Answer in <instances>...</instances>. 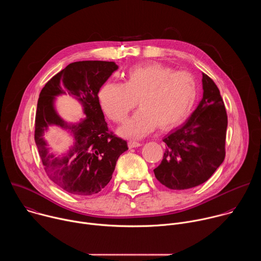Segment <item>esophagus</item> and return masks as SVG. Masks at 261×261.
<instances>
[{"label": "esophagus", "instance_id": "esophagus-1", "mask_svg": "<svg viewBox=\"0 0 261 261\" xmlns=\"http://www.w3.org/2000/svg\"><path fill=\"white\" fill-rule=\"evenodd\" d=\"M141 143L140 142H137V141H133V140H129L128 141V146L130 148H133V147H137V146H140Z\"/></svg>", "mask_w": 261, "mask_h": 261}]
</instances>
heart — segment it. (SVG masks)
Masks as SVG:
<instances>
[{
	"instance_id": "b5f03b06",
	"label": "heart",
	"mask_w": 261,
	"mask_h": 261,
	"mask_svg": "<svg viewBox=\"0 0 261 261\" xmlns=\"http://www.w3.org/2000/svg\"><path fill=\"white\" fill-rule=\"evenodd\" d=\"M197 98V84L187 72H174L160 65L147 64L131 68L124 84L105 83L99 100L106 115L115 123L126 121L136 106L140 109L120 129L126 137L140 138L160 129H170L189 116Z\"/></svg>"
}]
</instances>
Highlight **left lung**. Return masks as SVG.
<instances>
[{
	"mask_svg": "<svg viewBox=\"0 0 261 261\" xmlns=\"http://www.w3.org/2000/svg\"><path fill=\"white\" fill-rule=\"evenodd\" d=\"M203 96L193 114L164 138L166 150L156 178L172 190L206 181L225 158L227 114L216 84L202 73Z\"/></svg>",
	"mask_w": 261,
	"mask_h": 261,
	"instance_id": "1",
	"label": "left lung"
}]
</instances>
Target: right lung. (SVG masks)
Listing matches in <instances>:
<instances>
[{"instance_id":"add662e5","label":"right lung","mask_w":261,"mask_h":261,"mask_svg":"<svg viewBox=\"0 0 261 261\" xmlns=\"http://www.w3.org/2000/svg\"><path fill=\"white\" fill-rule=\"evenodd\" d=\"M115 62L81 61L69 64L41 90L35 119V142L49 178L68 193L87 196L100 192L113 177L119 157L128 150L127 141L110 132L100 106V88L117 69ZM68 92L84 107L86 118L77 124L66 123L53 102ZM49 125H58L73 137V145L62 158L48 152L43 138Z\"/></svg>"}]
</instances>
